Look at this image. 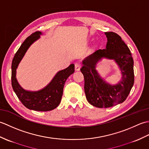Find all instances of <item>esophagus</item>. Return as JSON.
I'll list each match as a JSON object with an SVG mask.
<instances>
[{
	"label": "esophagus",
	"mask_w": 149,
	"mask_h": 149,
	"mask_svg": "<svg viewBox=\"0 0 149 149\" xmlns=\"http://www.w3.org/2000/svg\"><path fill=\"white\" fill-rule=\"evenodd\" d=\"M81 67V65L80 63H76L75 64V71H79V70Z\"/></svg>",
	"instance_id": "obj_1"
}]
</instances>
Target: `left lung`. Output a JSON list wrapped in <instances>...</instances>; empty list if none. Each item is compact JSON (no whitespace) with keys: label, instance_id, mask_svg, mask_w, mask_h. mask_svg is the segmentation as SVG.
Here are the masks:
<instances>
[{"label":"left lung","instance_id":"left-lung-1","mask_svg":"<svg viewBox=\"0 0 149 149\" xmlns=\"http://www.w3.org/2000/svg\"><path fill=\"white\" fill-rule=\"evenodd\" d=\"M106 49L96 50L83 60L81 68L84 78V92L91 105L106 108L122 103L127 99L134 84V61L131 51L118 34L105 33ZM114 60L121 72V80L114 85L107 83L96 70L98 62L102 58Z\"/></svg>","mask_w":149,"mask_h":149}]
</instances>
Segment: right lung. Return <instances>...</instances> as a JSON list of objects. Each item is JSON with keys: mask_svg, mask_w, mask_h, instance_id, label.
Instances as JSON below:
<instances>
[{"mask_svg": "<svg viewBox=\"0 0 149 149\" xmlns=\"http://www.w3.org/2000/svg\"><path fill=\"white\" fill-rule=\"evenodd\" d=\"M42 33L37 31L27 37L22 44L13 59L11 65V84L15 93L27 108L37 111H48L56 108L61 100L63 88L68 77L74 72V65L59 71L45 87L38 91L24 89L16 77L17 69L25 54L32 44L40 38Z\"/></svg>", "mask_w": 149, "mask_h": 149, "instance_id": "1", "label": "right lung"}]
</instances>
